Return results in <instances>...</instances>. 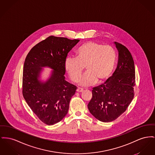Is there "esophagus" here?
<instances>
[{"mask_svg": "<svg viewBox=\"0 0 155 155\" xmlns=\"http://www.w3.org/2000/svg\"><path fill=\"white\" fill-rule=\"evenodd\" d=\"M77 91L78 92H81L83 91V89L82 88H78L77 90Z\"/></svg>", "mask_w": 155, "mask_h": 155, "instance_id": "obj_1", "label": "esophagus"}]
</instances>
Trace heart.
Masks as SVG:
<instances>
[{
	"mask_svg": "<svg viewBox=\"0 0 155 155\" xmlns=\"http://www.w3.org/2000/svg\"><path fill=\"white\" fill-rule=\"evenodd\" d=\"M76 58L68 57L64 62V68L73 82H77L85 67L87 71L80 80L82 86H89L97 80L102 82L113 72L117 53L108 45L88 41L80 46L75 51Z\"/></svg>",
	"mask_w": 155,
	"mask_h": 155,
	"instance_id": "heart-1",
	"label": "heart"
}]
</instances>
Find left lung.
I'll use <instances>...</instances> for the list:
<instances>
[{
    "label": "left lung",
    "mask_w": 155,
    "mask_h": 155,
    "mask_svg": "<svg viewBox=\"0 0 155 155\" xmlns=\"http://www.w3.org/2000/svg\"><path fill=\"white\" fill-rule=\"evenodd\" d=\"M115 44L119 55L117 69L104 84L92 88V97L88 104L91 114L104 122L118 118L134 97L135 70L132 56L125 46Z\"/></svg>",
    "instance_id": "1"
}]
</instances>
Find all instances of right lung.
<instances>
[{"mask_svg": "<svg viewBox=\"0 0 155 155\" xmlns=\"http://www.w3.org/2000/svg\"><path fill=\"white\" fill-rule=\"evenodd\" d=\"M80 40L51 36L34 46L23 67L22 93L30 109L48 125L60 122L67 115L77 87L65 80L64 62L68 52ZM54 70L46 82L39 81L42 67Z\"/></svg>", "mask_w": 155, "mask_h": 155, "instance_id": "obj_1", "label": "right lung"}]
</instances>
